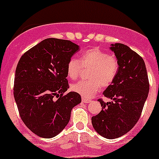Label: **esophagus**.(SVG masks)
I'll return each mask as SVG.
<instances>
[{"mask_svg": "<svg viewBox=\"0 0 159 159\" xmlns=\"http://www.w3.org/2000/svg\"><path fill=\"white\" fill-rule=\"evenodd\" d=\"M82 101L84 102H85V103H90V102H92V100H90V99H85V98H83Z\"/></svg>", "mask_w": 159, "mask_h": 159, "instance_id": "34e87169", "label": "esophagus"}]
</instances>
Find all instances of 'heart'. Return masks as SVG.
<instances>
[{
	"label": "heart",
	"mask_w": 159,
	"mask_h": 159,
	"mask_svg": "<svg viewBox=\"0 0 159 159\" xmlns=\"http://www.w3.org/2000/svg\"><path fill=\"white\" fill-rule=\"evenodd\" d=\"M83 67L91 69L88 74L89 80L78 81L71 85V89L85 98H90L101 86L107 88L114 82L119 71V61L114 55L94 48L81 53L79 60L75 58L68 60L66 67L67 76L75 80Z\"/></svg>",
	"instance_id": "1"
}]
</instances>
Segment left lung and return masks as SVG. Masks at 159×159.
I'll use <instances>...</instances> for the list:
<instances>
[{
  "label": "left lung",
  "instance_id": "left-lung-1",
  "mask_svg": "<svg viewBox=\"0 0 159 159\" xmlns=\"http://www.w3.org/2000/svg\"><path fill=\"white\" fill-rule=\"evenodd\" d=\"M110 48L118 59L119 71L102 94L112 101L98 99L102 111L92 118V123L98 134L113 139L127 134L137 123L150 84L145 63L139 55L123 43L111 44Z\"/></svg>",
  "mask_w": 159,
  "mask_h": 159
}]
</instances>
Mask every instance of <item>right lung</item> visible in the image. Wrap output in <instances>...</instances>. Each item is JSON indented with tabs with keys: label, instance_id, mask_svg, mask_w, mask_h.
I'll use <instances>...</instances> for the list:
<instances>
[{
	"label": "right lung",
	"instance_id": "add662e5",
	"mask_svg": "<svg viewBox=\"0 0 159 159\" xmlns=\"http://www.w3.org/2000/svg\"><path fill=\"white\" fill-rule=\"evenodd\" d=\"M78 51L79 46L70 40L48 38L20 59L14 98L22 121L36 135H57L69 122L72 108L81 102L80 94H65L69 88L66 67Z\"/></svg>",
	"mask_w": 159,
	"mask_h": 159
}]
</instances>
